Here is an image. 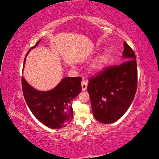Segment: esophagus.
<instances>
[{
	"instance_id": "obj_1",
	"label": "esophagus",
	"mask_w": 159,
	"mask_h": 159,
	"mask_svg": "<svg viewBox=\"0 0 159 159\" xmlns=\"http://www.w3.org/2000/svg\"><path fill=\"white\" fill-rule=\"evenodd\" d=\"M88 87V81L85 80H83L81 81V88H82V91H85Z\"/></svg>"
}]
</instances>
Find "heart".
I'll use <instances>...</instances> for the list:
<instances>
[{"mask_svg": "<svg viewBox=\"0 0 159 159\" xmlns=\"http://www.w3.org/2000/svg\"><path fill=\"white\" fill-rule=\"evenodd\" d=\"M109 57V53L108 52H105L91 64L89 70L93 72H98L103 70L108 63Z\"/></svg>", "mask_w": 159, "mask_h": 159, "instance_id": "heart-1", "label": "heart"}]
</instances>
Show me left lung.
<instances>
[{"mask_svg":"<svg viewBox=\"0 0 159 159\" xmlns=\"http://www.w3.org/2000/svg\"><path fill=\"white\" fill-rule=\"evenodd\" d=\"M123 57V63L106 68L89 80L88 91L93 116L102 123H111L121 117L136 93V57L125 42Z\"/></svg>","mask_w":159,"mask_h":159,"instance_id":"left-lung-1","label":"left lung"}]
</instances>
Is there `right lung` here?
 <instances>
[{
  "label": "right lung",
  "mask_w": 159,
  "mask_h": 159,
  "mask_svg": "<svg viewBox=\"0 0 159 159\" xmlns=\"http://www.w3.org/2000/svg\"><path fill=\"white\" fill-rule=\"evenodd\" d=\"M40 42L28 50L26 56ZM81 82L80 77L65 78L55 88L42 91L33 88L22 77V88L26 104L38 121L51 129H58L65 127L73 119L72 101L81 92Z\"/></svg>",
  "instance_id": "add662e5"
}]
</instances>
